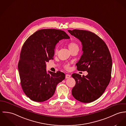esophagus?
Instances as JSON below:
<instances>
[{
	"label": "esophagus",
	"instance_id": "obj_1",
	"mask_svg": "<svg viewBox=\"0 0 126 126\" xmlns=\"http://www.w3.org/2000/svg\"><path fill=\"white\" fill-rule=\"evenodd\" d=\"M70 74H66V75H65V78H66V79H68V78H69L70 77Z\"/></svg>",
	"mask_w": 126,
	"mask_h": 126
}]
</instances>
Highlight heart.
Segmentation results:
<instances>
[{"mask_svg":"<svg viewBox=\"0 0 126 126\" xmlns=\"http://www.w3.org/2000/svg\"><path fill=\"white\" fill-rule=\"evenodd\" d=\"M68 47H69L70 51H71V50H73V49H74V48H78V44H77L76 43H75V42H70V43L68 44ZM57 52H58V49H57V48H56L55 49V53L56 54L57 53ZM64 67H65L66 69H68L69 68V65L68 64L65 65V66H64Z\"/></svg>","mask_w":126,"mask_h":126,"instance_id":"obj_1","label":"heart"}]
</instances>
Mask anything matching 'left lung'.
Listing matches in <instances>:
<instances>
[{"label":"left lung","instance_id":"obj_1","mask_svg":"<svg viewBox=\"0 0 126 126\" xmlns=\"http://www.w3.org/2000/svg\"><path fill=\"white\" fill-rule=\"evenodd\" d=\"M68 32L82 44L83 53L76 63L77 69L88 72L82 77L77 73L72 74L76 82L72 95L78 101L89 103L99 98L110 83L112 57L106 43L95 33L79 29Z\"/></svg>","mask_w":126,"mask_h":126}]
</instances>
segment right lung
Segmentation results:
<instances>
[{"instance_id": "right-lung-1", "label": "right lung", "mask_w": 126, "mask_h": 126, "mask_svg": "<svg viewBox=\"0 0 126 126\" xmlns=\"http://www.w3.org/2000/svg\"><path fill=\"white\" fill-rule=\"evenodd\" d=\"M70 37L65 32L55 29L39 30L23 45L18 65L24 92L33 101L42 102L54 94L57 84L65 78L60 71L47 73L46 62L53 59L56 43Z\"/></svg>"}]
</instances>
